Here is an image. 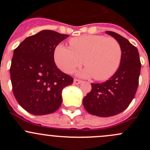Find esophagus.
Segmentation results:
<instances>
[{"label": "esophagus", "mask_w": 150, "mask_h": 150, "mask_svg": "<svg viewBox=\"0 0 150 150\" xmlns=\"http://www.w3.org/2000/svg\"><path fill=\"white\" fill-rule=\"evenodd\" d=\"M81 83H82V81H80V80H78V79H75L73 81V83L75 85H78Z\"/></svg>", "instance_id": "obj_1"}]
</instances>
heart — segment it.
Here are the masks:
<instances>
[{"label": "heart", "instance_id": "b5f03b06", "mask_svg": "<svg viewBox=\"0 0 150 150\" xmlns=\"http://www.w3.org/2000/svg\"><path fill=\"white\" fill-rule=\"evenodd\" d=\"M71 48L58 45L54 61L60 69L71 73L83 64L86 67L77 72L82 78L97 81L108 79L117 71L122 58V48L116 39L99 35H84L69 40Z\"/></svg>", "mask_w": 150, "mask_h": 150}]
</instances>
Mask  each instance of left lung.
Listing matches in <instances>:
<instances>
[{
    "label": "left lung",
    "mask_w": 150,
    "mask_h": 150,
    "mask_svg": "<svg viewBox=\"0 0 150 150\" xmlns=\"http://www.w3.org/2000/svg\"><path fill=\"white\" fill-rule=\"evenodd\" d=\"M105 33L116 39L121 46L120 66L107 81L91 83V91L83 99L88 112L103 117L116 115L131 104L138 88L142 67L137 47L115 32Z\"/></svg>",
    "instance_id": "left-lung-1"
}]
</instances>
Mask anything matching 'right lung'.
<instances>
[{
    "label": "right lung",
    "instance_id": "obj_1",
    "mask_svg": "<svg viewBox=\"0 0 150 150\" xmlns=\"http://www.w3.org/2000/svg\"><path fill=\"white\" fill-rule=\"evenodd\" d=\"M69 37L53 30H41L25 38L14 49L10 67L13 95L30 114L43 115L57 111L62 103V90L73 78L54 62L56 47Z\"/></svg>",
    "mask_w": 150,
    "mask_h": 150
}]
</instances>
